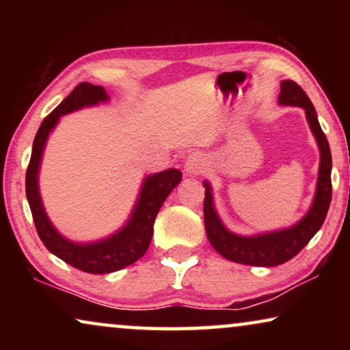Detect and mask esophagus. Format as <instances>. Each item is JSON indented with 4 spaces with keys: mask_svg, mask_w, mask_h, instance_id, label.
<instances>
[{
    "mask_svg": "<svg viewBox=\"0 0 350 350\" xmlns=\"http://www.w3.org/2000/svg\"><path fill=\"white\" fill-rule=\"evenodd\" d=\"M207 167H208L207 157L200 154V152H193V154H189L188 159L185 162V172L191 176L204 174V172L207 170Z\"/></svg>",
    "mask_w": 350,
    "mask_h": 350,
    "instance_id": "esophagus-1",
    "label": "esophagus"
}]
</instances>
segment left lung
Instances as JSON below:
<instances>
[{"mask_svg":"<svg viewBox=\"0 0 350 350\" xmlns=\"http://www.w3.org/2000/svg\"><path fill=\"white\" fill-rule=\"evenodd\" d=\"M279 103L286 107H301L312 131L320 151V165L317 188L308 213L293 226L279 231L255 234V236H239L224 226L213 205L212 186L204 181V223L205 232L212 247L229 261L248 266L271 267L284 265L298 255L308 242L322 228L332 202V152L327 137L320 127L317 113L312 102L298 84L286 79L280 83Z\"/></svg>","mask_w":350,"mask_h":350,"instance_id":"obj_1","label":"left lung"}]
</instances>
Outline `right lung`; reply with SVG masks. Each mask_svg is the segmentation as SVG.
I'll return each mask as SVG.
<instances>
[{"instance_id": "add662e5", "label": "right lung", "mask_w": 350, "mask_h": 350, "mask_svg": "<svg viewBox=\"0 0 350 350\" xmlns=\"http://www.w3.org/2000/svg\"><path fill=\"white\" fill-rule=\"evenodd\" d=\"M105 102H108V94L102 85L89 83L76 85L73 92L41 122V127L38 129L25 178L27 199L30 204L38 236L42 243L60 260L68 262L76 269L89 272V274H109V272L131 266L132 262L145 255L151 243L156 215L167 196L181 181V172L176 169L148 175L143 180L135 207L126 224L111 236L100 239V241L73 242L57 231L47 217L44 205H42L40 183H38L46 142L62 116Z\"/></svg>"}]
</instances>
